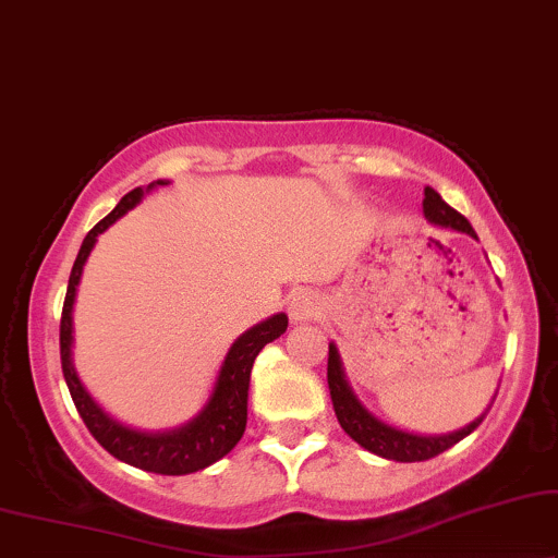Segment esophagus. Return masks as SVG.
<instances>
[{"label": "esophagus", "instance_id": "1", "mask_svg": "<svg viewBox=\"0 0 558 558\" xmlns=\"http://www.w3.org/2000/svg\"><path fill=\"white\" fill-rule=\"evenodd\" d=\"M322 299L314 291H301L295 293L291 299V306H288V314H291V318L295 324L301 322H316L318 316H322Z\"/></svg>", "mask_w": 558, "mask_h": 558}]
</instances>
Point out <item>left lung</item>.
<instances>
[{
	"label": "left lung",
	"mask_w": 558,
	"mask_h": 558,
	"mask_svg": "<svg viewBox=\"0 0 558 558\" xmlns=\"http://www.w3.org/2000/svg\"><path fill=\"white\" fill-rule=\"evenodd\" d=\"M423 214L430 225L439 227H449L457 229V232H464L470 236L474 234V229L470 221H466L462 214L444 202V198L436 193L434 189H423ZM326 377H329V390H331V403H333V413L341 423V428L347 430L352 439L365 447L367 451H373L377 457L392 459V462H426L430 457H439L441 451H447L470 436L474 428L480 426L482 418H485L487 411L474 418L470 426H464L462 430H454V434L447 436H415V434H405V430H398L388 426V423L377 421L373 413H367L365 408L360 405V400L352 396L349 385L344 380V373H341V362H339V352L337 347L329 344V367H326Z\"/></svg>",
	"instance_id": "1"
}]
</instances>
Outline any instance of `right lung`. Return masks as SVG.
<instances>
[{
  "label": "right lung",
  "instance_id": "obj_1",
  "mask_svg": "<svg viewBox=\"0 0 558 558\" xmlns=\"http://www.w3.org/2000/svg\"><path fill=\"white\" fill-rule=\"evenodd\" d=\"M153 185H166V181L150 183L147 191H150ZM140 198H143V189H132L128 196H122V202L114 206V211L107 214V217L86 234L84 244H81L78 257L76 263H73L69 278V291H65L61 314V367L78 415L84 418L86 428L92 430L94 439L99 441L111 457H117L119 462L137 466V470L155 474H191L219 462V459L227 457L229 451L236 447V441L242 439L244 426H247V390L252 365H255V356L259 354V349L270 344L272 339H278L280 333L288 329V316H270L267 322L244 331L242 337L229 347L225 362H221L209 403L204 405V411L198 413L196 418L185 423V426L162 430V434L160 430L158 434H145V430L128 428L122 426V423L111 421L84 390V385H81L76 377V369L71 365V314L73 301H76V286L81 280V272H84L86 257L92 255L96 236H99L104 229L114 225L122 214H128L132 206H137Z\"/></svg>",
  "mask_w": 558,
  "mask_h": 558
}]
</instances>
